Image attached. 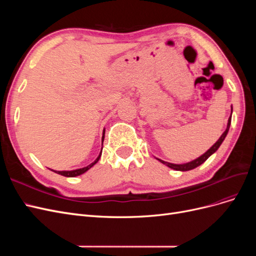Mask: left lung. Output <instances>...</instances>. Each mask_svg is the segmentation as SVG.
Instances as JSON below:
<instances>
[{"instance_id": "8db88e82", "label": "left lung", "mask_w": 256, "mask_h": 256, "mask_svg": "<svg viewBox=\"0 0 256 256\" xmlns=\"http://www.w3.org/2000/svg\"><path fill=\"white\" fill-rule=\"evenodd\" d=\"M232 112H233V108H232ZM230 120H232V114H230V118H228V127H226V131H224V132L222 134V136L219 138V140L216 141L205 154H203L202 156L196 158V160H193V161H191V162H188V164H168V162H166V161L160 160V159H158V160L161 162V164H164L168 166V168H173V170H176V171H182V172H184V171H190V170L196 168V166H200L202 164H204V162H205L209 157H210L214 152H216V150L219 148L220 145L222 144V142L224 141V138H226V134H228V129H230Z\"/></svg>"}]
</instances>
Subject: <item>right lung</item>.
Masks as SVG:
<instances>
[{
  "mask_svg": "<svg viewBox=\"0 0 256 256\" xmlns=\"http://www.w3.org/2000/svg\"><path fill=\"white\" fill-rule=\"evenodd\" d=\"M104 131L102 142H104ZM100 156H102V152H100L99 156L97 157V159H96L94 162H92V164H90V166H85V168H76V170H74V171H53V170H51V171L56 172V173H58V174H60V175H63V176H65V177H74V176H79V175H81V174H83V173L86 172L88 170H90L92 166L96 164L97 162H98V160L100 159Z\"/></svg>",
  "mask_w": 256,
  "mask_h": 256,
  "instance_id": "obj_1",
  "label": "right lung"
}]
</instances>
